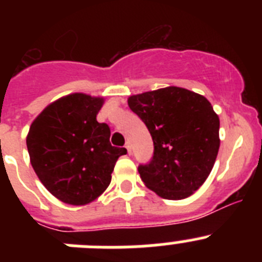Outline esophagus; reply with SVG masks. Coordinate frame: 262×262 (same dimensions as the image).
<instances>
[{
  "label": "esophagus",
  "mask_w": 262,
  "mask_h": 262,
  "mask_svg": "<svg viewBox=\"0 0 262 262\" xmlns=\"http://www.w3.org/2000/svg\"><path fill=\"white\" fill-rule=\"evenodd\" d=\"M124 147H126L127 152H128V154H131V145H129V142H127V143H126V145H124Z\"/></svg>",
  "instance_id": "34e87169"
}]
</instances>
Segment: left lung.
Wrapping results in <instances>:
<instances>
[{
  "label": "left lung",
  "instance_id": "8db88e82",
  "mask_svg": "<svg viewBox=\"0 0 262 262\" xmlns=\"http://www.w3.org/2000/svg\"><path fill=\"white\" fill-rule=\"evenodd\" d=\"M154 140L151 163L139 166L148 189L165 200H185L207 180L216 160L219 117L206 97L178 86L129 96Z\"/></svg>",
  "mask_w": 262,
  "mask_h": 262
}]
</instances>
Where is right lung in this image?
<instances>
[{"mask_svg": "<svg viewBox=\"0 0 262 262\" xmlns=\"http://www.w3.org/2000/svg\"><path fill=\"white\" fill-rule=\"evenodd\" d=\"M103 97L72 93L51 102L32 120L26 138L30 163L45 187L61 202L85 206L107 189L126 148L110 144L98 123Z\"/></svg>", "mask_w": 262, "mask_h": 262, "instance_id": "1", "label": "right lung"}]
</instances>
